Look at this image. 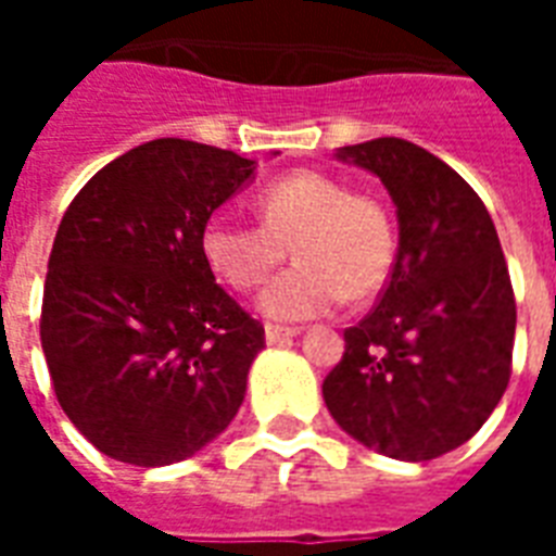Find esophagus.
Masks as SVG:
<instances>
[{
  "label": "esophagus",
  "instance_id": "esophagus-1",
  "mask_svg": "<svg viewBox=\"0 0 556 556\" xmlns=\"http://www.w3.org/2000/svg\"><path fill=\"white\" fill-rule=\"evenodd\" d=\"M300 329H288V326H265V340H268L270 346H279V343H286V340L296 338Z\"/></svg>",
  "mask_w": 556,
  "mask_h": 556
}]
</instances>
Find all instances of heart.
I'll list each match as a JSON object with an SVG mask.
<instances>
[{
    "label": "heart",
    "instance_id": "1",
    "mask_svg": "<svg viewBox=\"0 0 556 556\" xmlns=\"http://www.w3.org/2000/svg\"><path fill=\"white\" fill-rule=\"evenodd\" d=\"M262 225L213 216L201 227V253L227 286H260L288 248L296 265L262 288L256 308L282 323L312 320L343 300L378 294L395 262V227L380 201L346 181L296 169L256 195Z\"/></svg>",
    "mask_w": 556,
    "mask_h": 556
}]
</instances>
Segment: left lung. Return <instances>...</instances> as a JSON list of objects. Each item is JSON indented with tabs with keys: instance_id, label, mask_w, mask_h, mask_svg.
I'll use <instances>...</instances> for the list:
<instances>
[{
	"instance_id": "obj_1",
	"label": "left lung",
	"mask_w": 556,
	"mask_h": 556,
	"mask_svg": "<svg viewBox=\"0 0 556 556\" xmlns=\"http://www.w3.org/2000/svg\"><path fill=\"white\" fill-rule=\"evenodd\" d=\"M380 178L397 253L378 305L343 331L323 397L364 447L430 462L473 439L510 378L517 303L493 218L473 187L401 138L340 147Z\"/></svg>"
}]
</instances>
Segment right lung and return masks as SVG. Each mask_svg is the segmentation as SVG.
<instances>
[{"label": "right lung", "instance_id": "1", "mask_svg": "<svg viewBox=\"0 0 556 556\" xmlns=\"http://www.w3.org/2000/svg\"><path fill=\"white\" fill-rule=\"evenodd\" d=\"M253 173L230 150L159 138L65 210L39 338L56 401L103 456L185 462L239 413L265 329L216 286L201 227Z\"/></svg>", "mask_w": 556, "mask_h": 556}]
</instances>
